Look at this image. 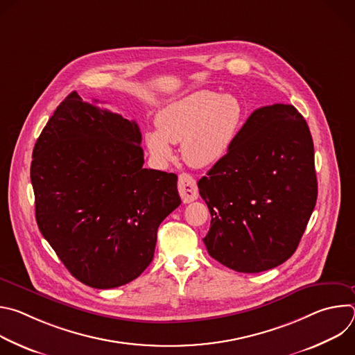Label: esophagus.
<instances>
[{
	"mask_svg": "<svg viewBox=\"0 0 355 355\" xmlns=\"http://www.w3.org/2000/svg\"><path fill=\"white\" fill-rule=\"evenodd\" d=\"M178 191L184 204L195 200L198 198L196 181L189 174H180L178 177Z\"/></svg>",
	"mask_w": 355,
	"mask_h": 355,
	"instance_id": "esophagus-1",
	"label": "esophagus"
}]
</instances>
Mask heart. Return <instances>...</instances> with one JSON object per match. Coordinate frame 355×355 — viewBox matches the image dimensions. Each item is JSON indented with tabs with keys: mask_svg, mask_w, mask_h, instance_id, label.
Returning <instances> with one entry per match:
<instances>
[{
	"mask_svg": "<svg viewBox=\"0 0 355 355\" xmlns=\"http://www.w3.org/2000/svg\"><path fill=\"white\" fill-rule=\"evenodd\" d=\"M243 105L233 94L199 89L166 105L156 116V129L144 135L148 153L159 162L173 155L181 141L182 159L195 168L219 163L232 147L243 121Z\"/></svg>",
	"mask_w": 355,
	"mask_h": 355,
	"instance_id": "obj_1",
	"label": "heart"
}]
</instances>
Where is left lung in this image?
Instances as JSON below:
<instances>
[{
  "label": "left lung",
  "instance_id": "left-lung-1",
  "mask_svg": "<svg viewBox=\"0 0 355 355\" xmlns=\"http://www.w3.org/2000/svg\"><path fill=\"white\" fill-rule=\"evenodd\" d=\"M198 188L212 216L204 239L212 259L247 274L285 263L318 199L306 121L292 105L256 110Z\"/></svg>",
  "mask_w": 355,
  "mask_h": 355
}]
</instances>
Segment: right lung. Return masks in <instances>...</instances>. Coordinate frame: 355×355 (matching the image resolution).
Masks as SVG:
<instances>
[{"label":"right lung","instance_id":"add662e5","mask_svg":"<svg viewBox=\"0 0 355 355\" xmlns=\"http://www.w3.org/2000/svg\"><path fill=\"white\" fill-rule=\"evenodd\" d=\"M135 121L73 91L43 128L31 164L40 233L80 282L110 289L151 263L178 177L144 168Z\"/></svg>","mask_w":355,"mask_h":355}]
</instances>
